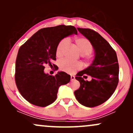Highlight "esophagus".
Instances as JSON below:
<instances>
[{
    "label": "esophagus",
    "instance_id": "34e87169",
    "mask_svg": "<svg viewBox=\"0 0 133 133\" xmlns=\"http://www.w3.org/2000/svg\"><path fill=\"white\" fill-rule=\"evenodd\" d=\"M74 79H75V76H71V80L72 81H74Z\"/></svg>",
    "mask_w": 133,
    "mask_h": 133
}]
</instances>
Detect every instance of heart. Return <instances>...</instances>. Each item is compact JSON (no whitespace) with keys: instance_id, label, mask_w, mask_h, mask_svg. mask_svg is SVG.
Here are the masks:
<instances>
[{"instance_id":"obj_1","label":"heart","mask_w":133,"mask_h":133,"mask_svg":"<svg viewBox=\"0 0 133 133\" xmlns=\"http://www.w3.org/2000/svg\"><path fill=\"white\" fill-rule=\"evenodd\" d=\"M74 42L77 45L80 53L85 58L86 61H89L91 59V56L93 51V46L91 42L85 37H76L74 39ZM68 40L67 39H62L59 41L57 47H56V56L60 57L63 55L64 51L68 44ZM82 68L81 64L79 62H71L67 59H64L61 61L59 63V68L61 71L69 73V74H74L77 70L81 69Z\"/></svg>"}]
</instances>
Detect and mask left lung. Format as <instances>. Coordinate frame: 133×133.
Returning a JSON list of instances; mask_svg holds the SVG:
<instances>
[{
	"instance_id": "1",
	"label": "left lung",
	"mask_w": 133,
	"mask_h": 133,
	"mask_svg": "<svg viewBox=\"0 0 133 133\" xmlns=\"http://www.w3.org/2000/svg\"><path fill=\"white\" fill-rule=\"evenodd\" d=\"M77 30L92 44L95 56L92 63L79 72L76 79L80 87L74 91L76 99L83 106L92 108L106 102L116 89L119 82V64L116 53L109 42L96 31L90 29ZM91 75V82L82 77Z\"/></svg>"
}]
</instances>
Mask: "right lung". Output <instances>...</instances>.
Returning <instances> with one entry per match:
<instances>
[{
  "label": "right lung",
  "mask_w": 133,
  "mask_h": 133,
  "mask_svg": "<svg viewBox=\"0 0 133 133\" xmlns=\"http://www.w3.org/2000/svg\"><path fill=\"white\" fill-rule=\"evenodd\" d=\"M77 31L72 25H60L39 30L18 51L15 81L22 97L37 106L45 107L57 98L59 88L69 82L71 76L58 72L54 76L45 74V64L56 60V47L59 41Z\"/></svg>",
  "instance_id": "1"
}]
</instances>
